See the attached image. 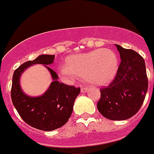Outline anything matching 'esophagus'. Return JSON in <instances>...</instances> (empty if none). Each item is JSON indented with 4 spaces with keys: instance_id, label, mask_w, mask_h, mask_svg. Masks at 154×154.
<instances>
[{
    "instance_id": "34e87169",
    "label": "esophagus",
    "mask_w": 154,
    "mask_h": 154,
    "mask_svg": "<svg viewBox=\"0 0 154 154\" xmlns=\"http://www.w3.org/2000/svg\"><path fill=\"white\" fill-rule=\"evenodd\" d=\"M81 92H87V90H88V88L87 87H81Z\"/></svg>"
}]
</instances>
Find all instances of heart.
Here are the masks:
<instances>
[{"instance_id": "heart-1", "label": "heart", "mask_w": 154, "mask_h": 154, "mask_svg": "<svg viewBox=\"0 0 154 154\" xmlns=\"http://www.w3.org/2000/svg\"><path fill=\"white\" fill-rule=\"evenodd\" d=\"M119 57L108 48L97 49L88 53L69 56L66 66L59 73L66 81H73L77 77H85L96 85H105L112 82L119 69Z\"/></svg>"}]
</instances>
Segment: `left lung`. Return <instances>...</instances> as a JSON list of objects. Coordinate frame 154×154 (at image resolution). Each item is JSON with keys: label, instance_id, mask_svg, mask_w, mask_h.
I'll use <instances>...</instances> for the list:
<instances>
[{"label": "left lung", "instance_id": "8db88e82", "mask_svg": "<svg viewBox=\"0 0 154 154\" xmlns=\"http://www.w3.org/2000/svg\"><path fill=\"white\" fill-rule=\"evenodd\" d=\"M121 62L115 79L100 89L97 109L111 120H125L142 107L148 89V78L143 57L136 51L116 45Z\"/></svg>", "mask_w": 154, "mask_h": 154}]
</instances>
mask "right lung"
<instances>
[{"label":"right lung","instance_id":"right-lung-1","mask_svg":"<svg viewBox=\"0 0 154 154\" xmlns=\"http://www.w3.org/2000/svg\"><path fill=\"white\" fill-rule=\"evenodd\" d=\"M54 60V55L41 54L21 65L12 77L11 97L19 115L29 126L45 131H54L66 124L73 112L75 99L81 92L80 88L60 83L57 73L47 66L52 64ZM35 64L45 65L53 81L45 94L39 97H29L21 89L19 79L26 68Z\"/></svg>","mask_w":154,"mask_h":154}]
</instances>
